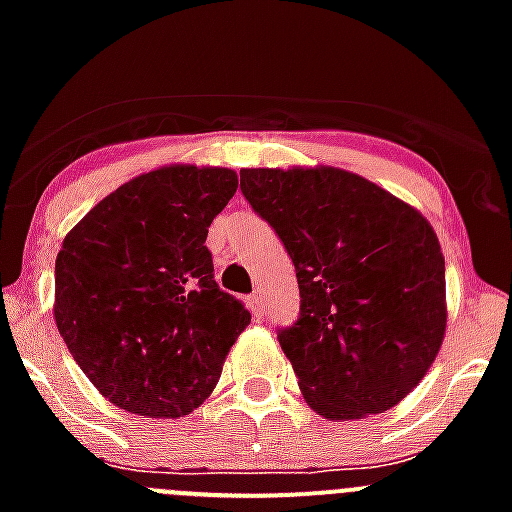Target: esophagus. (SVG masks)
Returning a JSON list of instances; mask_svg holds the SVG:
<instances>
[{
	"label": "esophagus",
	"instance_id": "esophagus-1",
	"mask_svg": "<svg viewBox=\"0 0 512 512\" xmlns=\"http://www.w3.org/2000/svg\"><path fill=\"white\" fill-rule=\"evenodd\" d=\"M247 307H250V312L255 314V317H260L262 314V297L260 294H250V297H247Z\"/></svg>",
	"mask_w": 512,
	"mask_h": 512
}]
</instances>
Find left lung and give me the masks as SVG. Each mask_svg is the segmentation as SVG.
Listing matches in <instances>:
<instances>
[{"instance_id":"1","label":"left lung","mask_w":512,"mask_h":512,"mask_svg":"<svg viewBox=\"0 0 512 512\" xmlns=\"http://www.w3.org/2000/svg\"><path fill=\"white\" fill-rule=\"evenodd\" d=\"M240 190L292 257L299 319L277 332L304 401L329 421L381 414L446 334V262L428 220L342 168H245Z\"/></svg>"}]
</instances>
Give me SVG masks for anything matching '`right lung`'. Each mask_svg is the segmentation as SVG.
<instances>
[{
	"mask_svg": "<svg viewBox=\"0 0 512 512\" xmlns=\"http://www.w3.org/2000/svg\"><path fill=\"white\" fill-rule=\"evenodd\" d=\"M230 168L165 165L101 200L64 237L54 319L91 384L118 409L178 418L198 409L250 324L205 247L230 203Z\"/></svg>",
	"mask_w": 512,
	"mask_h": 512,
	"instance_id": "add662e5",
	"label": "right lung"
}]
</instances>
